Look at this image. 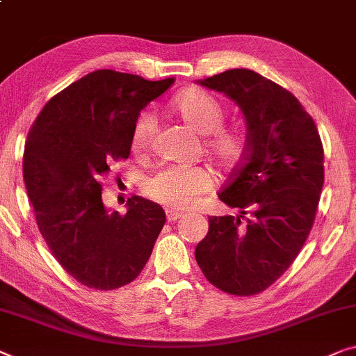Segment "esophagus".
I'll use <instances>...</instances> for the list:
<instances>
[{
	"label": "esophagus",
	"instance_id": "1",
	"mask_svg": "<svg viewBox=\"0 0 356 356\" xmlns=\"http://www.w3.org/2000/svg\"><path fill=\"white\" fill-rule=\"evenodd\" d=\"M181 213H179V212H175V210H168V212H167V220L168 221H177V220H179V218H181Z\"/></svg>",
	"mask_w": 356,
	"mask_h": 356
}]
</instances>
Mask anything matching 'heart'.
<instances>
[{"label":"heart","mask_w":356,"mask_h":356,"mask_svg":"<svg viewBox=\"0 0 356 356\" xmlns=\"http://www.w3.org/2000/svg\"><path fill=\"white\" fill-rule=\"evenodd\" d=\"M173 111L199 135H205L210 157L223 168H231L244 156L245 138L238 128L223 127L226 111L209 92L188 90L175 97ZM154 115L144 111L133 123L130 146L133 154L147 151L154 131ZM212 177L200 167H165L146 181V194L172 210H186L197 204L200 195L212 189Z\"/></svg>","instance_id":"1"}]
</instances>
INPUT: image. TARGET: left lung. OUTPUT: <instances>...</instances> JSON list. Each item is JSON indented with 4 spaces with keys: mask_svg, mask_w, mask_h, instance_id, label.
I'll use <instances>...</instances> for the list:
<instances>
[{
    "mask_svg": "<svg viewBox=\"0 0 356 356\" xmlns=\"http://www.w3.org/2000/svg\"><path fill=\"white\" fill-rule=\"evenodd\" d=\"M197 83L239 106L247 147L218 194L239 215L210 216L195 260L220 291L254 296L292 265L310 234L324 183L321 138L297 97L254 70L231 69Z\"/></svg>",
    "mask_w": 356,
    "mask_h": 356,
    "instance_id": "left-lung-1",
    "label": "left lung"
}]
</instances>
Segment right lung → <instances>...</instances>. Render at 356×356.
Returning a JSON list of instances; mask_svg holds the SVG:
<instances>
[{
	"label": "right lung",
	"mask_w": 356,
	"mask_h": 356,
	"mask_svg": "<svg viewBox=\"0 0 356 356\" xmlns=\"http://www.w3.org/2000/svg\"><path fill=\"white\" fill-rule=\"evenodd\" d=\"M175 79L96 70L46 102L30 128L24 181L40 233L56 260L91 289L136 280L152 254L165 212L143 197L125 215L102 202L101 179L130 156L133 123Z\"/></svg>",
	"instance_id": "obj_1"
}]
</instances>
